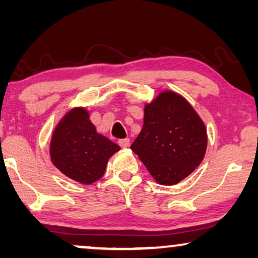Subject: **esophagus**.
<instances>
[{
  "label": "esophagus",
  "mask_w": 258,
  "mask_h": 258,
  "mask_svg": "<svg viewBox=\"0 0 258 258\" xmlns=\"http://www.w3.org/2000/svg\"><path fill=\"white\" fill-rule=\"evenodd\" d=\"M117 143L119 144V147L126 148V147H129L130 141H129V139H119V140L117 141Z\"/></svg>",
  "instance_id": "1"
}]
</instances>
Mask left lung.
Masks as SVG:
<instances>
[{
    "label": "left lung",
    "mask_w": 258,
    "mask_h": 258,
    "mask_svg": "<svg viewBox=\"0 0 258 258\" xmlns=\"http://www.w3.org/2000/svg\"><path fill=\"white\" fill-rule=\"evenodd\" d=\"M207 143L206 125L191 104L165 90L144 107L143 128L130 149L155 181L174 185L201 164Z\"/></svg>",
    "instance_id": "obj_1"
}]
</instances>
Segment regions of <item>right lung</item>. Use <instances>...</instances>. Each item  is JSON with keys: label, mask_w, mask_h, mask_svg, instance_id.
I'll return each instance as SVG.
<instances>
[{"label": "right lung", "mask_w": 258, "mask_h": 258, "mask_svg": "<svg viewBox=\"0 0 258 258\" xmlns=\"http://www.w3.org/2000/svg\"><path fill=\"white\" fill-rule=\"evenodd\" d=\"M121 149L96 132L84 108L63 116L51 136L50 158L62 174L82 184H91L104 175L108 160Z\"/></svg>", "instance_id": "1"}]
</instances>
